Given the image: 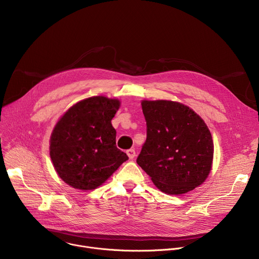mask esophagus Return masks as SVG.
Instances as JSON below:
<instances>
[{"instance_id":"1","label":"esophagus","mask_w":259,"mask_h":259,"mask_svg":"<svg viewBox=\"0 0 259 259\" xmlns=\"http://www.w3.org/2000/svg\"><path fill=\"white\" fill-rule=\"evenodd\" d=\"M126 153H127V155H128V157H129L130 159H133V158L135 157V155H136L134 149H129V150H127Z\"/></svg>"}]
</instances>
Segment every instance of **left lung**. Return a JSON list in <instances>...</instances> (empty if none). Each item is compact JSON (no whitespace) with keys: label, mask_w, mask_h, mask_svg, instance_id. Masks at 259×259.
<instances>
[{"label":"left lung","mask_w":259,"mask_h":259,"mask_svg":"<svg viewBox=\"0 0 259 259\" xmlns=\"http://www.w3.org/2000/svg\"><path fill=\"white\" fill-rule=\"evenodd\" d=\"M146 139L137 164L155 186L169 195L186 194L199 187L210 173L213 141L205 122L179 102H141Z\"/></svg>","instance_id":"left-lung-1"}]
</instances>
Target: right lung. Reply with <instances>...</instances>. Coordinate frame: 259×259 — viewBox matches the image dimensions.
I'll use <instances>...</instances> for the list:
<instances>
[{
	"label": "right lung",
	"instance_id": "1",
	"mask_svg": "<svg viewBox=\"0 0 259 259\" xmlns=\"http://www.w3.org/2000/svg\"><path fill=\"white\" fill-rule=\"evenodd\" d=\"M119 106L117 99L90 97L71 106L56 124L50 157L70 187L94 190L128 160L116 145L117 132L110 123Z\"/></svg>",
	"mask_w": 259,
	"mask_h": 259
}]
</instances>
